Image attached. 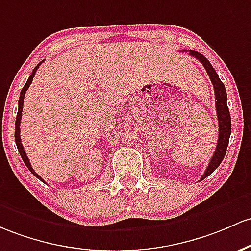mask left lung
Instances as JSON below:
<instances>
[{"label": "left lung", "mask_w": 251, "mask_h": 251, "mask_svg": "<svg viewBox=\"0 0 251 251\" xmlns=\"http://www.w3.org/2000/svg\"><path fill=\"white\" fill-rule=\"evenodd\" d=\"M183 52H187V50H183ZM188 52L191 56L195 57V58L199 59L200 62L202 63L203 68L206 69L208 76H210L211 82L214 88V95H216V111L217 115H218L219 124L218 143H217V148L216 150H214L213 157H212L210 163H208V167L207 169H206L205 174H203L202 177L200 178V181H202L203 178H206L208 175H211L212 173L219 167V164L222 163L223 159H224L225 153H226L228 139H230L231 134V117L227 108L226 90H225V85L223 84L222 81H220L218 74L216 73V70L212 67L207 58L203 57L201 53H199V52L197 51H193V50H188Z\"/></svg>", "instance_id": "8db88e82"}]
</instances>
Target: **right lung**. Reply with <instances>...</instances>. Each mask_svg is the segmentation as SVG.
<instances>
[{
	"label": "right lung",
	"instance_id": "add662e5",
	"mask_svg": "<svg viewBox=\"0 0 251 251\" xmlns=\"http://www.w3.org/2000/svg\"><path fill=\"white\" fill-rule=\"evenodd\" d=\"M41 63H43V62H40L39 64L37 65V67H35L34 69H33L32 75L29 76V78H28V79H27L26 84L24 85L23 90H21V93H20V98H19V109H18V115H16V121H15V143H16V147H18L19 152H20L21 158H23V161L25 162V164H26V167L28 168V169H29V172H31L32 174L35 176V177L39 178L40 181H43V182H45V181H44L43 178H41V176L38 175L37 173H35L34 170H33V168L31 167V163H29V159H28V157H27L26 152H25L23 144H21V138H20V121H21V117H23V108H24V99H25V94H26V90L28 89L29 85H31L32 81H33V77H34L35 73H37L38 68H39V65L41 64Z\"/></svg>",
	"mask_w": 251,
	"mask_h": 251
}]
</instances>
